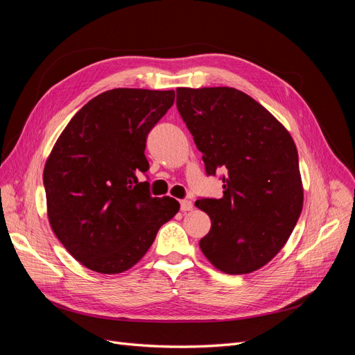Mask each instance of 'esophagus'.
Wrapping results in <instances>:
<instances>
[{"label": "esophagus", "instance_id": "esophagus-1", "mask_svg": "<svg viewBox=\"0 0 355 355\" xmlns=\"http://www.w3.org/2000/svg\"><path fill=\"white\" fill-rule=\"evenodd\" d=\"M192 209V202L189 200H182L180 201V210L182 211H189Z\"/></svg>", "mask_w": 355, "mask_h": 355}]
</instances>
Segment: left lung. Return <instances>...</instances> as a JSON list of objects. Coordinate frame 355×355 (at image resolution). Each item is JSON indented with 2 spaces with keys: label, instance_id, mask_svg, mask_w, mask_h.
<instances>
[{
  "label": "left lung",
  "instance_id": "obj_1",
  "mask_svg": "<svg viewBox=\"0 0 355 355\" xmlns=\"http://www.w3.org/2000/svg\"><path fill=\"white\" fill-rule=\"evenodd\" d=\"M176 93L206 173L225 171L223 197L196 201L211 220L201 252L225 274H250L283 249L302 211L296 145L271 112L237 89Z\"/></svg>",
  "mask_w": 355,
  "mask_h": 355
}]
</instances>
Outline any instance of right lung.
I'll return each instance as SVG.
<instances>
[{
	"label": "right lung",
	"instance_id": "obj_1",
	"mask_svg": "<svg viewBox=\"0 0 355 355\" xmlns=\"http://www.w3.org/2000/svg\"><path fill=\"white\" fill-rule=\"evenodd\" d=\"M175 102L173 90L114 89L72 116L44 167L47 214L63 247L101 274L130 270L179 211L141 182L146 136Z\"/></svg>",
	"mask_w": 355,
	"mask_h": 355
}]
</instances>
